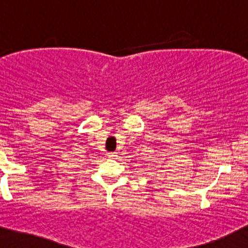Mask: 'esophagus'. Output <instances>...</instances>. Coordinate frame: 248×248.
<instances>
[{"label": "esophagus", "mask_w": 248, "mask_h": 248, "mask_svg": "<svg viewBox=\"0 0 248 248\" xmlns=\"http://www.w3.org/2000/svg\"><path fill=\"white\" fill-rule=\"evenodd\" d=\"M107 156H108V157H110V158L116 157V153H107Z\"/></svg>", "instance_id": "1"}]
</instances>
